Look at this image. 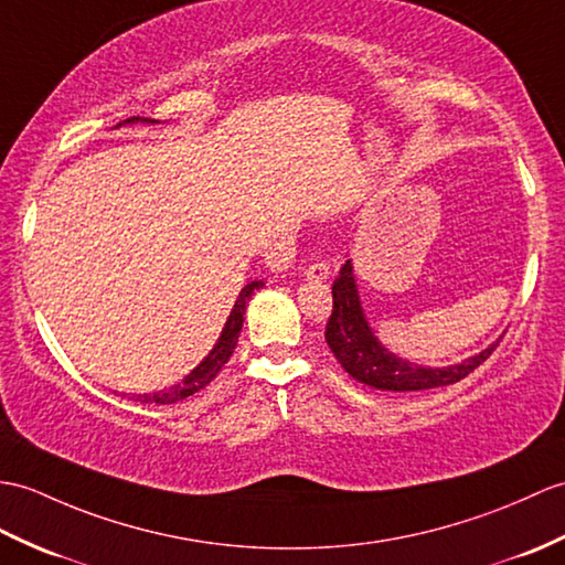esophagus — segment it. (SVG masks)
Returning a JSON list of instances; mask_svg holds the SVG:
<instances>
[{
	"instance_id": "1",
	"label": "esophagus",
	"mask_w": 565,
	"mask_h": 565,
	"mask_svg": "<svg viewBox=\"0 0 565 565\" xmlns=\"http://www.w3.org/2000/svg\"><path fill=\"white\" fill-rule=\"evenodd\" d=\"M327 277H330V265H327V262H322V259H315L306 267V279L308 281H324Z\"/></svg>"
}]
</instances>
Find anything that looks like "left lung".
<instances>
[{
    "label": "left lung",
    "instance_id": "left-lung-1",
    "mask_svg": "<svg viewBox=\"0 0 565 565\" xmlns=\"http://www.w3.org/2000/svg\"><path fill=\"white\" fill-rule=\"evenodd\" d=\"M332 298L334 306L324 330L327 344H330L337 361L342 363V369L353 380L383 392H416L460 383L462 377L479 369L501 342L498 339L495 344L479 351L477 356L465 359L462 363L445 365V369H426V365H416L395 356L377 342L361 308L351 259H347V265L339 269V279L332 284Z\"/></svg>",
    "mask_w": 565,
    "mask_h": 565
}]
</instances>
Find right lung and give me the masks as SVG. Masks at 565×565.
I'll list each match as a JSON object with an SVG mask.
<instances>
[{
  "instance_id": "right-lung-1",
  "label": "right lung",
  "mask_w": 565,
  "mask_h": 565,
  "mask_svg": "<svg viewBox=\"0 0 565 565\" xmlns=\"http://www.w3.org/2000/svg\"><path fill=\"white\" fill-rule=\"evenodd\" d=\"M137 120H139V117H137ZM127 122H132V120H127ZM259 286H265V284H262V281H250L247 286H243V291L238 294V298H235V306H233V310L228 315L226 327H223L218 342L214 344V349L209 351V356L200 365H196L192 373H188L173 387L151 392V395H139L137 399L143 402V404H149V402L151 404H175V402L194 395V392H200L209 383H212V380L218 375V371L231 359L235 344H238V337H241V330H243V320H245L243 315H245V308H247V300H250V296L257 291Z\"/></svg>"
}]
</instances>
